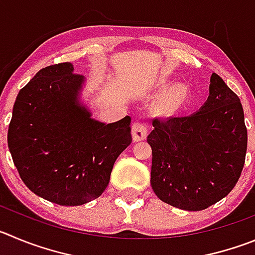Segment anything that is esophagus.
I'll use <instances>...</instances> for the list:
<instances>
[{
	"label": "esophagus",
	"instance_id": "esophagus-1",
	"mask_svg": "<svg viewBox=\"0 0 255 255\" xmlns=\"http://www.w3.org/2000/svg\"><path fill=\"white\" fill-rule=\"evenodd\" d=\"M148 134V127L141 122H134L132 126V138L134 142L146 139Z\"/></svg>",
	"mask_w": 255,
	"mask_h": 255
}]
</instances>
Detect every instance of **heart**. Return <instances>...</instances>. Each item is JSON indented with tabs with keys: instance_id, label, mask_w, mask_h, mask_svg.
<instances>
[{
	"instance_id": "1",
	"label": "heart",
	"mask_w": 255,
	"mask_h": 255,
	"mask_svg": "<svg viewBox=\"0 0 255 255\" xmlns=\"http://www.w3.org/2000/svg\"><path fill=\"white\" fill-rule=\"evenodd\" d=\"M187 97V88L185 85H175L163 95L160 108L165 113H172L182 106Z\"/></svg>"
}]
</instances>
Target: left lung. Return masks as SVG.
<instances>
[{
    "label": "left lung",
    "instance_id": "1",
    "mask_svg": "<svg viewBox=\"0 0 255 255\" xmlns=\"http://www.w3.org/2000/svg\"><path fill=\"white\" fill-rule=\"evenodd\" d=\"M209 97L185 117L153 120L151 185L163 203L200 211L220 201L238 182L248 134L240 99L213 73Z\"/></svg>",
    "mask_w": 255,
    "mask_h": 255
}]
</instances>
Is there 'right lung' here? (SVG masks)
Wrapping results in <instances>:
<instances>
[{"label": "right lung", "instance_id": "right-lung-1", "mask_svg": "<svg viewBox=\"0 0 255 255\" xmlns=\"http://www.w3.org/2000/svg\"><path fill=\"white\" fill-rule=\"evenodd\" d=\"M84 77L71 63L37 71L18 93L7 142L23 184L42 199L78 206L107 189L132 142L130 117L106 125L79 101Z\"/></svg>", "mask_w": 255, "mask_h": 255}]
</instances>
